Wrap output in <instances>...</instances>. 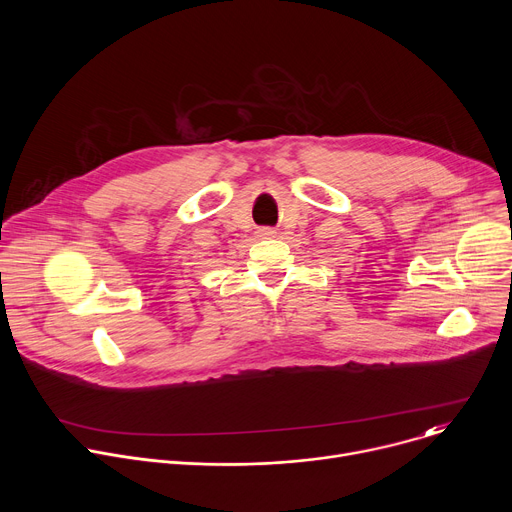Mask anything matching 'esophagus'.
<instances>
[{
	"instance_id": "obj_1",
	"label": "esophagus",
	"mask_w": 512,
	"mask_h": 512,
	"mask_svg": "<svg viewBox=\"0 0 512 512\" xmlns=\"http://www.w3.org/2000/svg\"><path fill=\"white\" fill-rule=\"evenodd\" d=\"M263 235H273V231H263Z\"/></svg>"
}]
</instances>
